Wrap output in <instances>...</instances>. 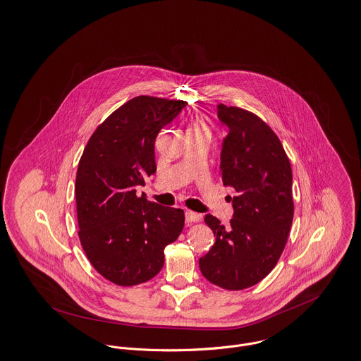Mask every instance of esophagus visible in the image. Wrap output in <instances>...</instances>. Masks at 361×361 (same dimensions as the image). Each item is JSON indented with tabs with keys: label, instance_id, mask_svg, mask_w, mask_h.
Wrapping results in <instances>:
<instances>
[{
	"label": "esophagus",
	"instance_id": "34e87169",
	"mask_svg": "<svg viewBox=\"0 0 361 361\" xmlns=\"http://www.w3.org/2000/svg\"><path fill=\"white\" fill-rule=\"evenodd\" d=\"M200 213H195V212H192V210H187L185 212V221L190 224V223H198L200 221Z\"/></svg>",
	"mask_w": 361,
	"mask_h": 361
}]
</instances>
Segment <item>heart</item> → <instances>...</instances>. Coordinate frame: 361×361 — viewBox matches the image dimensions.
I'll return each mask as SVG.
<instances>
[{
  "label": "heart",
  "mask_w": 361,
  "mask_h": 361,
  "mask_svg": "<svg viewBox=\"0 0 361 361\" xmlns=\"http://www.w3.org/2000/svg\"><path fill=\"white\" fill-rule=\"evenodd\" d=\"M194 127H204V126H203V124H200V123H197Z\"/></svg>",
  "instance_id": "obj_1"
}]
</instances>
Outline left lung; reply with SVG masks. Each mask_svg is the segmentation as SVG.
I'll return each instance as SVG.
<instances>
[{
	"label": "left lung",
	"instance_id": "left-lung-1",
	"mask_svg": "<svg viewBox=\"0 0 361 361\" xmlns=\"http://www.w3.org/2000/svg\"><path fill=\"white\" fill-rule=\"evenodd\" d=\"M228 126L223 141L220 177L233 187L234 216L228 227L212 214L204 223L216 242L200 259L212 283L240 290L256 285L276 267L293 219L292 169L277 134L255 114L217 105Z\"/></svg>",
	"mask_w": 361,
	"mask_h": 361
}]
</instances>
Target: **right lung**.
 I'll return each mask as SVG.
<instances>
[{"label": "right lung", "mask_w": 361, "mask_h": 361, "mask_svg": "<svg viewBox=\"0 0 361 361\" xmlns=\"http://www.w3.org/2000/svg\"><path fill=\"white\" fill-rule=\"evenodd\" d=\"M185 105L135 97L97 127L81 155L75 187L79 238L92 267L116 285L154 279L164 247L184 228V210L137 197L135 188L157 171V135Z\"/></svg>", "instance_id": "right-lung-1"}]
</instances>
